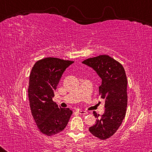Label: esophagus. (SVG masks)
Instances as JSON below:
<instances>
[{
    "label": "esophagus",
    "instance_id": "1",
    "mask_svg": "<svg viewBox=\"0 0 152 152\" xmlns=\"http://www.w3.org/2000/svg\"><path fill=\"white\" fill-rule=\"evenodd\" d=\"M78 112L79 114H80V115H87L88 114V113H87L86 111H84V110H78Z\"/></svg>",
    "mask_w": 152,
    "mask_h": 152
}]
</instances>
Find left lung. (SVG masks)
<instances>
[{
  "label": "left lung",
  "instance_id": "obj_1",
  "mask_svg": "<svg viewBox=\"0 0 152 152\" xmlns=\"http://www.w3.org/2000/svg\"><path fill=\"white\" fill-rule=\"evenodd\" d=\"M82 64L91 67L102 79L99 95L104 100V113L99 115L89 132L100 140H104L117 132L124 119L127 106V80L125 69L119 61L107 55L86 59Z\"/></svg>",
  "mask_w": 152,
  "mask_h": 152
}]
</instances>
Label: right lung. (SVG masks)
<instances>
[{
    "label": "right lung",
    "instance_id": "add662e5",
    "mask_svg": "<svg viewBox=\"0 0 152 152\" xmlns=\"http://www.w3.org/2000/svg\"><path fill=\"white\" fill-rule=\"evenodd\" d=\"M73 61L46 58L36 62L29 76L28 88L30 109L39 131L48 136L65 129L72 111L53 101L54 91L64 71Z\"/></svg>",
    "mask_w": 152,
    "mask_h": 152
}]
</instances>
